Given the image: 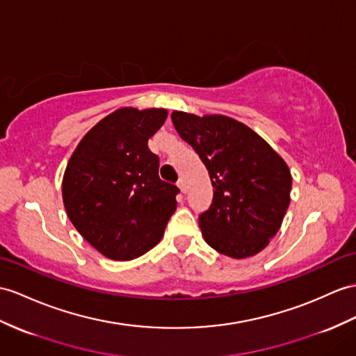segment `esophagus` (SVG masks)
Returning <instances> with one entry per match:
<instances>
[{
	"label": "esophagus",
	"instance_id": "34e87169",
	"mask_svg": "<svg viewBox=\"0 0 356 356\" xmlns=\"http://www.w3.org/2000/svg\"><path fill=\"white\" fill-rule=\"evenodd\" d=\"M178 187H179V190H181V192H183V193H186L187 192V187H186V181L183 179V178H179L178 179Z\"/></svg>",
	"mask_w": 356,
	"mask_h": 356
}]
</instances>
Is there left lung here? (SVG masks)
<instances>
[{"label":"left lung","mask_w":356,"mask_h":356,"mask_svg":"<svg viewBox=\"0 0 356 356\" xmlns=\"http://www.w3.org/2000/svg\"><path fill=\"white\" fill-rule=\"evenodd\" d=\"M172 122L213 184V202L199 216L205 241L231 258L258 254L280 231L290 204L287 163L264 138L228 116L173 111Z\"/></svg>","instance_id":"left-lung-1"}]
</instances>
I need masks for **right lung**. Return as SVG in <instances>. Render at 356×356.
Returning <instances> with one entry per match:
<instances>
[{"mask_svg":"<svg viewBox=\"0 0 356 356\" xmlns=\"http://www.w3.org/2000/svg\"><path fill=\"white\" fill-rule=\"evenodd\" d=\"M164 108H119L78 143L63 177V204L76 231L110 259L128 261L161 240L179 188L159 177L148 140Z\"/></svg>","mask_w":356,"mask_h":356,"instance_id":"obj_1","label":"right lung"}]
</instances>
